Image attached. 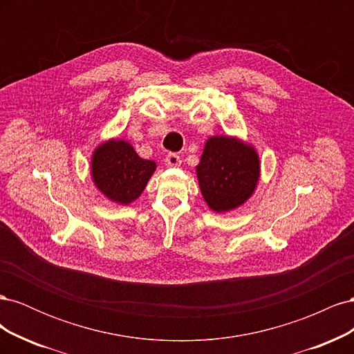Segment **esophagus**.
Here are the masks:
<instances>
[{
  "label": "esophagus",
  "mask_w": 354,
  "mask_h": 354,
  "mask_svg": "<svg viewBox=\"0 0 354 354\" xmlns=\"http://www.w3.org/2000/svg\"><path fill=\"white\" fill-rule=\"evenodd\" d=\"M165 162H167L168 167H180L181 159H180V156L177 153H168L165 156Z\"/></svg>",
  "instance_id": "34e87169"
}]
</instances>
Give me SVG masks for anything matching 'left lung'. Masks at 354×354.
I'll list each match as a JSON object with an SVG mask.
<instances>
[{"label":"left lung","instance_id":"obj_1","mask_svg":"<svg viewBox=\"0 0 354 354\" xmlns=\"http://www.w3.org/2000/svg\"><path fill=\"white\" fill-rule=\"evenodd\" d=\"M202 196L216 212L241 207L259 183L260 159L255 149L236 137H209L196 167Z\"/></svg>","mask_w":354,"mask_h":354}]
</instances>
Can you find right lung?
I'll return each mask as SVG.
<instances>
[{"label":"right lung","instance_id":"1","mask_svg":"<svg viewBox=\"0 0 354 354\" xmlns=\"http://www.w3.org/2000/svg\"><path fill=\"white\" fill-rule=\"evenodd\" d=\"M155 169L153 160L142 159L130 143L115 138L95 147L91 159L95 187L121 205H128L142 195Z\"/></svg>","mask_w":354,"mask_h":354}]
</instances>
